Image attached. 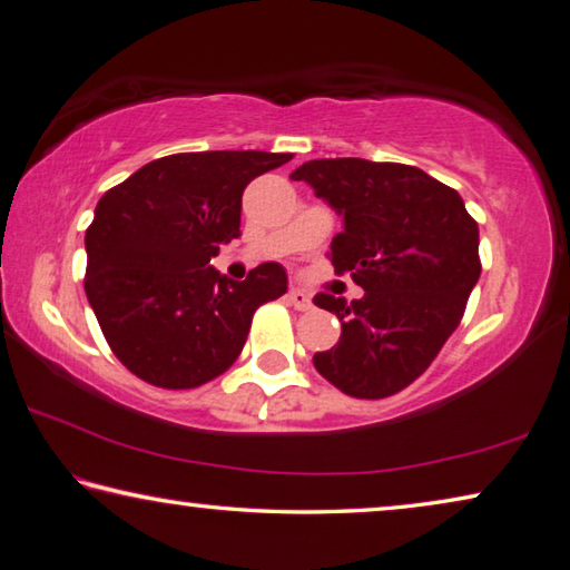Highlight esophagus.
<instances>
[{"mask_svg": "<svg viewBox=\"0 0 570 570\" xmlns=\"http://www.w3.org/2000/svg\"><path fill=\"white\" fill-rule=\"evenodd\" d=\"M288 302H292V306L298 308V312H308V308H312V296H308L304 288H292V292H288Z\"/></svg>", "mask_w": 570, "mask_h": 570, "instance_id": "1", "label": "esophagus"}]
</instances>
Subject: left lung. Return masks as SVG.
<instances>
[{"mask_svg": "<svg viewBox=\"0 0 570 570\" xmlns=\"http://www.w3.org/2000/svg\"><path fill=\"white\" fill-rule=\"evenodd\" d=\"M292 179L312 184L344 216L331 264L366 292L351 304L314 296L341 321L338 344L314 354V366L354 399L393 396L461 324L481 276L479 224L456 189L409 164L314 159Z\"/></svg>", "mask_w": 570, "mask_h": 570, "instance_id": "8db88e82", "label": "left lung"}]
</instances>
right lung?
<instances>
[{
    "label": "right lung",
    "instance_id": "right-lung-1",
    "mask_svg": "<svg viewBox=\"0 0 570 570\" xmlns=\"http://www.w3.org/2000/svg\"><path fill=\"white\" fill-rule=\"evenodd\" d=\"M292 154L189 151L154 159L101 196L89 224L85 292L109 348L159 389L222 376L249 336L254 312L286 294L284 266L244 282L212 266L242 236L246 184Z\"/></svg>",
    "mask_w": 570,
    "mask_h": 570
}]
</instances>
